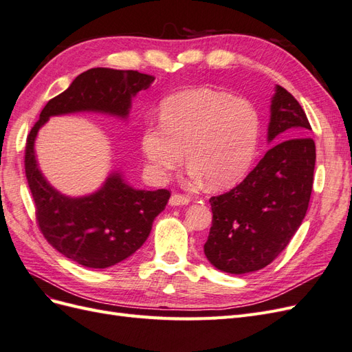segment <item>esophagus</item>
<instances>
[{
  "label": "esophagus",
  "mask_w": 352,
  "mask_h": 352,
  "mask_svg": "<svg viewBox=\"0 0 352 352\" xmlns=\"http://www.w3.org/2000/svg\"><path fill=\"white\" fill-rule=\"evenodd\" d=\"M168 202H170V206H186V204H189V197L185 194L175 192V194H172V197H170Z\"/></svg>",
  "instance_id": "1"
}]
</instances>
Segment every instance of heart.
<instances>
[{
    "label": "heart",
    "mask_w": 352,
    "mask_h": 352,
    "mask_svg": "<svg viewBox=\"0 0 352 352\" xmlns=\"http://www.w3.org/2000/svg\"><path fill=\"white\" fill-rule=\"evenodd\" d=\"M260 124V113L248 100L210 88L186 89L164 101L162 124L145 127L141 146L157 176L182 164L186 150L190 176L204 177L211 189H225L252 166Z\"/></svg>",
    "instance_id": "obj_1"
}]
</instances>
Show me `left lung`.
Instances as JSON below:
<instances>
[{
    "label": "left lung",
    "mask_w": 352,
    "mask_h": 352,
    "mask_svg": "<svg viewBox=\"0 0 352 352\" xmlns=\"http://www.w3.org/2000/svg\"><path fill=\"white\" fill-rule=\"evenodd\" d=\"M305 111L285 88L272 100L269 141L252 172L229 192L210 198L212 221L204 252L221 272L242 274L269 265L291 242L313 190L316 144Z\"/></svg>",
    "instance_id": "8db88e82"
}]
</instances>
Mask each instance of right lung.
I'll return each mask as SVG.
<instances>
[{"label": "right lung", "instance_id": "obj_1", "mask_svg": "<svg viewBox=\"0 0 352 352\" xmlns=\"http://www.w3.org/2000/svg\"><path fill=\"white\" fill-rule=\"evenodd\" d=\"M151 74L136 70L95 67L83 72L70 87L50 100L28 135L25 173L35 202L38 228L65 257L85 267L105 269L132 255L151 232L154 219L170 198V190H136L111 175L94 195L67 198L41 175L34 142L39 127L51 116L73 111H102L127 116L131 98L151 87Z\"/></svg>", "mask_w": 352, "mask_h": 352}]
</instances>
